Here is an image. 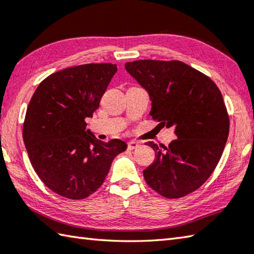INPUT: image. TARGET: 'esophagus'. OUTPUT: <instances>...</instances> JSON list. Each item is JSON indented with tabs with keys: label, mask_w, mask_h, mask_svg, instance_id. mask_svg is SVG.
Instances as JSON below:
<instances>
[{
	"label": "esophagus",
	"mask_w": 254,
	"mask_h": 254,
	"mask_svg": "<svg viewBox=\"0 0 254 254\" xmlns=\"http://www.w3.org/2000/svg\"><path fill=\"white\" fill-rule=\"evenodd\" d=\"M138 147V143L135 141H131V142H127V148L128 150H134V148H137Z\"/></svg>",
	"instance_id": "34e87169"
}]
</instances>
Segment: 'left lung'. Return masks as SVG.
I'll use <instances>...</instances> for the list:
<instances>
[{"label":"left lung","mask_w":254,"mask_h":254,"mask_svg":"<svg viewBox=\"0 0 254 254\" xmlns=\"http://www.w3.org/2000/svg\"><path fill=\"white\" fill-rule=\"evenodd\" d=\"M127 71L150 94L154 120L174 127L177 138L155 151L143 171L153 190L181 198L198 190L215 171L229 135V114L211 79L180 61H135Z\"/></svg>","instance_id":"1"}]
</instances>
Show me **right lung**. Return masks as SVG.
Segmentation results:
<instances>
[{"label":"right lung","instance_id":"add662e5","mask_svg":"<svg viewBox=\"0 0 254 254\" xmlns=\"http://www.w3.org/2000/svg\"><path fill=\"white\" fill-rule=\"evenodd\" d=\"M117 64H86L52 73L39 83L25 116L23 140L29 161L49 190L84 199L100 187L126 142L97 140L84 119L99 108Z\"/></svg>","mask_w":254,"mask_h":254}]
</instances>
